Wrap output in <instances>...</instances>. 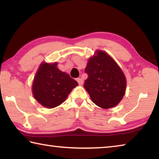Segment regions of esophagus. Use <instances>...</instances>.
<instances>
[{
  "label": "esophagus",
  "instance_id": "1",
  "mask_svg": "<svg viewBox=\"0 0 159 159\" xmlns=\"http://www.w3.org/2000/svg\"><path fill=\"white\" fill-rule=\"evenodd\" d=\"M76 80H77V82L79 83V85H81L83 84V80H82L81 79H80V78H79V79H76Z\"/></svg>",
  "mask_w": 159,
  "mask_h": 159
}]
</instances>
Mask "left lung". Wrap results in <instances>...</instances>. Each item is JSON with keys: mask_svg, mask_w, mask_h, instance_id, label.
Masks as SVG:
<instances>
[{"mask_svg": "<svg viewBox=\"0 0 159 159\" xmlns=\"http://www.w3.org/2000/svg\"><path fill=\"white\" fill-rule=\"evenodd\" d=\"M88 60L85 72L88 79L83 87L96 105L103 109L116 106L124 96L126 80L116 61L101 50Z\"/></svg>", "mask_w": 159, "mask_h": 159, "instance_id": "1", "label": "left lung"}]
</instances>
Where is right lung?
Listing matches in <instances>:
<instances>
[{"mask_svg": "<svg viewBox=\"0 0 159 159\" xmlns=\"http://www.w3.org/2000/svg\"><path fill=\"white\" fill-rule=\"evenodd\" d=\"M57 63H43L35 76L32 85L34 98L42 106L54 108L65 101L78 83L65 72L61 71Z\"/></svg>", "mask_w": 159, "mask_h": 159, "instance_id": "1", "label": "right lung"}]
</instances>
